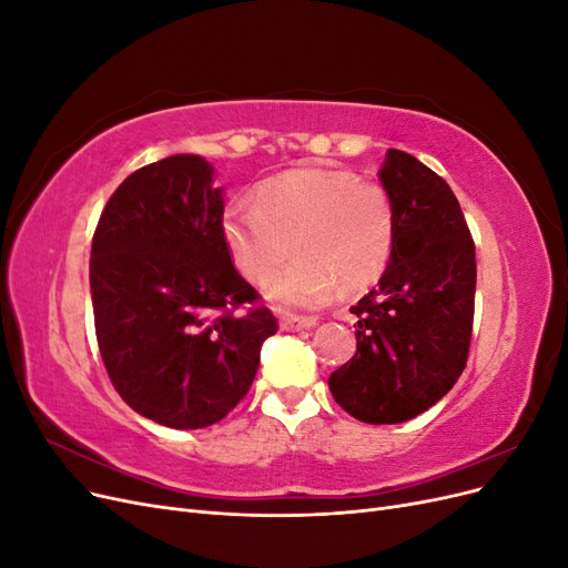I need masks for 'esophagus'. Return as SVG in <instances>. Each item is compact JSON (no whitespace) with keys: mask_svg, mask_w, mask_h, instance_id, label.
<instances>
[{"mask_svg":"<svg viewBox=\"0 0 568 568\" xmlns=\"http://www.w3.org/2000/svg\"><path fill=\"white\" fill-rule=\"evenodd\" d=\"M317 324V317H296V315H284L280 320V326L284 332H303L311 329V326Z\"/></svg>","mask_w":568,"mask_h":568,"instance_id":"obj_1","label":"esophagus"}]
</instances>
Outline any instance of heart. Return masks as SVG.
Listing matches in <instances>:
<instances>
[{"label": "heart", "instance_id": "obj_1", "mask_svg": "<svg viewBox=\"0 0 568 568\" xmlns=\"http://www.w3.org/2000/svg\"><path fill=\"white\" fill-rule=\"evenodd\" d=\"M300 255L280 275L287 242ZM222 242L234 267L284 307H320L338 286L355 294L386 272L395 244V211L386 186L351 170L298 168L257 184L253 205H232Z\"/></svg>", "mask_w": 568, "mask_h": 568}]
</instances>
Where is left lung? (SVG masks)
Segmentation results:
<instances>
[{
  "instance_id": "1",
  "label": "left lung",
  "mask_w": 568,
  "mask_h": 568,
  "mask_svg": "<svg viewBox=\"0 0 568 568\" xmlns=\"http://www.w3.org/2000/svg\"><path fill=\"white\" fill-rule=\"evenodd\" d=\"M379 180L393 201L395 244L379 284L351 307L357 351L332 372L334 400L365 424L415 419L467 365L476 251L443 178L388 149Z\"/></svg>"
}]
</instances>
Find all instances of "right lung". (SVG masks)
<instances>
[{"label": "right lung", "instance_id": "right-lung-1", "mask_svg": "<svg viewBox=\"0 0 568 568\" xmlns=\"http://www.w3.org/2000/svg\"><path fill=\"white\" fill-rule=\"evenodd\" d=\"M222 189L192 153L149 163L109 199L92 239L97 343L142 417L203 428L248 393L277 320L222 242Z\"/></svg>", "mask_w": 568, "mask_h": 568}]
</instances>
